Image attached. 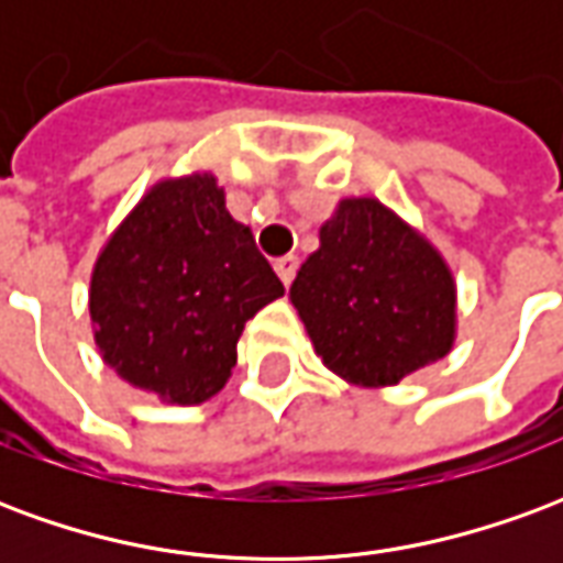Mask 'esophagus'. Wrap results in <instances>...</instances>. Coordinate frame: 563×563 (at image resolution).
<instances>
[{
  "instance_id": "1",
  "label": "esophagus",
  "mask_w": 563,
  "mask_h": 563,
  "mask_svg": "<svg viewBox=\"0 0 563 563\" xmlns=\"http://www.w3.org/2000/svg\"><path fill=\"white\" fill-rule=\"evenodd\" d=\"M274 271H277V277L289 286V283L295 280V271H298V258L295 256L277 258V262H274Z\"/></svg>"
}]
</instances>
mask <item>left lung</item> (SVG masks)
I'll return each instance as SVG.
<instances>
[{
  "mask_svg": "<svg viewBox=\"0 0 563 563\" xmlns=\"http://www.w3.org/2000/svg\"><path fill=\"white\" fill-rule=\"evenodd\" d=\"M289 298L319 358L358 386H391L455 338L446 262L374 198L341 201Z\"/></svg>",
  "mask_w": 563,
  "mask_h": 563,
  "instance_id": "obj_1",
  "label": "left lung"
}]
</instances>
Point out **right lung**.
I'll return each mask as SVG.
<instances>
[{
  "mask_svg": "<svg viewBox=\"0 0 563 563\" xmlns=\"http://www.w3.org/2000/svg\"><path fill=\"white\" fill-rule=\"evenodd\" d=\"M283 295L210 174L153 186L96 262L90 317L104 362L172 404L225 386L246 319Z\"/></svg>",
  "mask_w": 563,
  "mask_h": 563,
  "instance_id": "right-lung-1",
  "label": "right lung"
}]
</instances>
